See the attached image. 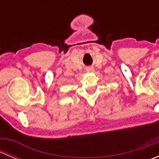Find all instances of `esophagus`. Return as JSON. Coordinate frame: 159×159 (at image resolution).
Returning a JSON list of instances; mask_svg holds the SVG:
<instances>
[{
    "label": "esophagus",
    "instance_id": "esophagus-1",
    "mask_svg": "<svg viewBox=\"0 0 159 159\" xmlns=\"http://www.w3.org/2000/svg\"><path fill=\"white\" fill-rule=\"evenodd\" d=\"M86 70H87L88 72H93V71H94V68H90V67H89V68H86Z\"/></svg>",
    "mask_w": 159,
    "mask_h": 159
}]
</instances>
